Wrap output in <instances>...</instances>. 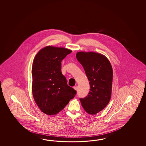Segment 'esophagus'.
<instances>
[{"label": "esophagus", "instance_id": "34e87169", "mask_svg": "<svg viewBox=\"0 0 146 146\" xmlns=\"http://www.w3.org/2000/svg\"><path fill=\"white\" fill-rule=\"evenodd\" d=\"M74 90L77 91V90H78V86H74Z\"/></svg>", "mask_w": 146, "mask_h": 146}]
</instances>
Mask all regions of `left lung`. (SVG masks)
<instances>
[{"mask_svg": "<svg viewBox=\"0 0 146 146\" xmlns=\"http://www.w3.org/2000/svg\"><path fill=\"white\" fill-rule=\"evenodd\" d=\"M78 61L84 67L89 81L90 91L84 98H80L86 112L96 114L108 104L112 93L113 70L106 56L94 52H78Z\"/></svg>", "mask_w": 146, "mask_h": 146, "instance_id": "8db88e82", "label": "left lung"}]
</instances>
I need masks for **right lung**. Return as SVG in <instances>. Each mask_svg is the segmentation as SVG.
I'll return each mask as SVG.
<instances>
[{"label":"right lung","instance_id":"add662e5","mask_svg":"<svg viewBox=\"0 0 146 146\" xmlns=\"http://www.w3.org/2000/svg\"><path fill=\"white\" fill-rule=\"evenodd\" d=\"M72 50L55 47H45L34 58L32 68V93L41 111L55 115L64 109L76 94L67 84L61 72V62Z\"/></svg>","mask_w":146,"mask_h":146}]
</instances>
